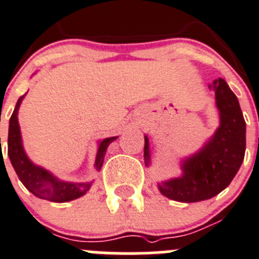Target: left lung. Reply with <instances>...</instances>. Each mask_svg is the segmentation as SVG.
Here are the masks:
<instances>
[{
    "instance_id": "8db88e82",
    "label": "left lung",
    "mask_w": 259,
    "mask_h": 259,
    "mask_svg": "<svg viewBox=\"0 0 259 259\" xmlns=\"http://www.w3.org/2000/svg\"><path fill=\"white\" fill-rule=\"evenodd\" d=\"M208 88L214 92L220 125L202 148L181 159L179 178L157 183L161 194L176 202L206 200L228 188L245 154V121L240 105L228 83L216 79ZM144 163L151 165L148 137L144 135Z\"/></svg>"
}]
</instances>
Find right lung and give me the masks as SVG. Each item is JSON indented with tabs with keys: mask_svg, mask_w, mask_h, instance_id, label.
Returning <instances> with one entry per match:
<instances>
[{
	"mask_svg": "<svg viewBox=\"0 0 259 259\" xmlns=\"http://www.w3.org/2000/svg\"><path fill=\"white\" fill-rule=\"evenodd\" d=\"M25 96L26 93L18 100L15 110H14L9 122L7 154H9L10 162L13 165L16 175L19 176L24 187L31 194H34L35 197L56 203H64L69 202V200L78 199L91 189L93 181L71 183V181L60 180L51 171L46 170L42 166L35 165L34 162H31V159L26 154L23 146V138H21L20 125H19L18 120L19 108H20V105ZM117 138L118 137L106 138V139L98 142L96 162H94V167H96L97 171H101V168H102L107 147L113 141H116Z\"/></svg>",
	"mask_w": 259,
	"mask_h": 259,
	"instance_id": "add662e5",
	"label": "right lung"
}]
</instances>
